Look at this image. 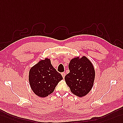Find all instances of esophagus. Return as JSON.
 Returning <instances> with one entry per match:
<instances>
[{
	"mask_svg": "<svg viewBox=\"0 0 123 123\" xmlns=\"http://www.w3.org/2000/svg\"><path fill=\"white\" fill-rule=\"evenodd\" d=\"M62 77H63V78H64L65 77V75H66L65 73H62Z\"/></svg>",
	"mask_w": 123,
	"mask_h": 123,
	"instance_id": "1",
	"label": "esophagus"
}]
</instances>
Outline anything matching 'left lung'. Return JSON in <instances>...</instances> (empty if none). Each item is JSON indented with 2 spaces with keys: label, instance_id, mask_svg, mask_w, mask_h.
I'll use <instances>...</instances> for the list:
<instances>
[{
  "label": "left lung",
  "instance_id": "obj_1",
  "mask_svg": "<svg viewBox=\"0 0 123 123\" xmlns=\"http://www.w3.org/2000/svg\"><path fill=\"white\" fill-rule=\"evenodd\" d=\"M69 73L65 80L71 92L79 97H84L91 90L94 83L95 71L91 62L85 56L72 59L69 64Z\"/></svg>",
  "mask_w": 123,
  "mask_h": 123
}]
</instances>
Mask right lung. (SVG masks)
Returning <instances> with one entry per match:
<instances>
[{
	"label": "right lung",
	"mask_w": 123,
	"mask_h": 123,
	"mask_svg": "<svg viewBox=\"0 0 123 123\" xmlns=\"http://www.w3.org/2000/svg\"><path fill=\"white\" fill-rule=\"evenodd\" d=\"M29 79L34 93L44 98L53 92L58 83L62 79V77L52 66L50 59L45 58L31 68Z\"/></svg>",
	"instance_id": "obj_1"
}]
</instances>
